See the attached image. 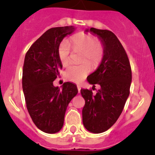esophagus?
Returning a JSON list of instances; mask_svg holds the SVG:
<instances>
[{"label": "esophagus", "mask_w": 155, "mask_h": 155, "mask_svg": "<svg viewBox=\"0 0 155 155\" xmlns=\"http://www.w3.org/2000/svg\"><path fill=\"white\" fill-rule=\"evenodd\" d=\"M77 87H78V92L80 93V91H81V85H78L77 86Z\"/></svg>", "instance_id": "esophagus-1"}]
</instances>
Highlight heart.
Listing matches in <instances>:
<instances>
[{
	"mask_svg": "<svg viewBox=\"0 0 155 155\" xmlns=\"http://www.w3.org/2000/svg\"><path fill=\"white\" fill-rule=\"evenodd\" d=\"M69 44L74 50L82 52L81 61L83 63L80 65H70L64 71V76L71 81L80 82L90 73L91 65L96 68L100 64L104 54L103 45L92 35L84 32L74 35ZM70 53L71 48L68 42H61L58 47V57L63 65L69 62Z\"/></svg>",
	"mask_w": 155,
	"mask_h": 155,
	"instance_id": "obj_1",
	"label": "heart"
}]
</instances>
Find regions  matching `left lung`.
Instances as JSON below:
<instances>
[{"label":"left lung","instance_id":"obj_1","mask_svg":"<svg viewBox=\"0 0 155 155\" xmlns=\"http://www.w3.org/2000/svg\"><path fill=\"white\" fill-rule=\"evenodd\" d=\"M90 31L101 40L104 54L101 64L87 78L91 84H99L96 94L91 90L81 89L85 105L82 121L87 130L100 134L109 130L120 117L130 94L132 72L128 57L121 42L109 30L91 28Z\"/></svg>","mask_w":155,"mask_h":155}]
</instances>
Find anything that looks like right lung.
<instances>
[{
  "instance_id": "1",
  "label": "right lung",
  "mask_w": 155,
  "mask_h": 155,
  "mask_svg": "<svg viewBox=\"0 0 155 155\" xmlns=\"http://www.w3.org/2000/svg\"><path fill=\"white\" fill-rule=\"evenodd\" d=\"M74 26L56 27L42 34L25 54L22 89L31 120L40 130L55 134L62 129L68 104L78 94L76 84L65 82L62 88L53 85L62 64L58 47Z\"/></svg>"
}]
</instances>
